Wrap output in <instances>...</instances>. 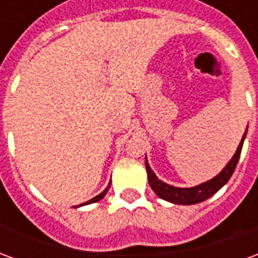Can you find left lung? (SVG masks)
Wrapping results in <instances>:
<instances>
[{"label":"left lung","instance_id":"obj_1","mask_svg":"<svg viewBox=\"0 0 258 258\" xmlns=\"http://www.w3.org/2000/svg\"><path fill=\"white\" fill-rule=\"evenodd\" d=\"M246 133H247V128L244 131L242 141H240L235 155L228 162V164L224 167L221 173L216 175L214 178H211L210 181H206L203 184L196 185V186H192V188H177V186H171V185L163 182L162 179L157 178L156 174L152 171L151 166L148 164V160H145L148 181H149L151 188L159 198L167 200V202H171L174 205H195V203H200L203 200L209 199L210 196L216 194L217 190L221 189L222 186L229 181V178L232 177L233 171L236 168V164L239 162V157H240V152H242L243 141L246 138Z\"/></svg>","mask_w":258,"mask_h":258}]
</instances>
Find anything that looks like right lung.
Returning a JSON list of instances; mask_svg holds the SVG:
<instances>
[{
  "label": "right lung",
  "instance_id": "obj_1",
  "mask_svg": "<svg viewBox=\"0 0 258 258\" xmlns=\"http://www.w3.org/2000/svg\"><path fill=\"white\" fill-rule=\"evenodd\" d=\"M109 188H110V182H109V185H107V186H106V189L103 190V192H102V194L96 195L95 198H92V199H91V200H88V202H85V203H83V205H80V206L91 205V203H95V202H99V200H101L102 198H103V196H105V195L107 194V190H109ZM76 207H79V206H76Z\"/></svg>",
  "mask_w": 258,
  "mask_h": 258
}]
</instances>
